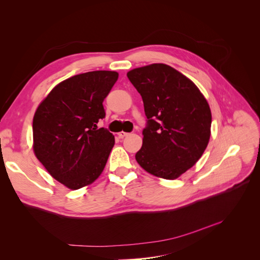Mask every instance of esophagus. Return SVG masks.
I'll return each mask as SVG.
<instances>
[{"label": "esophagus", "mask_w": 260, "mask_h": 260, "mask_svg": "<svg viewBox=\"0 0 260 260\" xmlns=\"http://www.w3.org/2000/svg\"><path fill=\"white\" fill-rule=\"evenodd\" d=\"M129 135V133H127V132H124V131H121V132H119L118 133V137H119L120 139H123L124 137H127Z\"/></svg>", "instance_id": "34e87169"}]
</instances>
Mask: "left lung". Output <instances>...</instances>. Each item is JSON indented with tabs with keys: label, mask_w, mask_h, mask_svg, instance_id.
I'll list each match as a JSON object with an SVG mask.
<instances>
[{
	"label": "left lung",
	"mask_w": 260,
	"mask_h": 260,
	"mask_svg": "<svg viewBox=\"0 0 260 260\" xmlns=\"http://www.w3.org/2000/svg\"><path fill=\"white\" fill-rule=\"evenodd\" d=\"M147 117L138 164L155 177L175 180L193 167L205 151L211 127L207 100L195 83L166 64L130 70Z\"/></svg>",
	"instance_id": "obj_1"
}]
</instances>
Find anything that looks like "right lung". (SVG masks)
Masks as SVG:
<instances>
[{"instance_id":"add662e5","label":"right lung","mask_w":260,"mask_h":260,"mask_svg":"<svg viewBox=\"0 0 260 260\" xmlns=\"http://www.w3.org/2000/svg\"><path fill=\"white\" fill-rule=\"evenodd\" d=\"M118 73L96 70L55 85L34 116V152L49 174L70 190L93 183L115 144L113 133L98 129L104 99Z\"/></svg>"}]
</instances>
